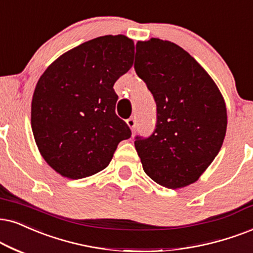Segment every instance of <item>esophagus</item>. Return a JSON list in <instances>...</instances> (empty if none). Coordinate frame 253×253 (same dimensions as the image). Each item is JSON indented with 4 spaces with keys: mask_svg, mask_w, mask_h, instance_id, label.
Instances as JSON below:
<instances>
[{
    "mask_svg": "<svg viewBox=\"0 0 253 253\" xmlns=\"http://www.w3.org/2000/svg\"><path fill=\"white\" fill-rule=\"evenodd\" d=\"M127 125H128V126L130 127V129L133 130H135V128H136V119L135 118H129V119H127Z\"/></svg>",
    "mask_w": 253,
    "mask_h": 253,
    "instance_id": "esophagus-1",
    "label": "esophagus"
}]
</instances>
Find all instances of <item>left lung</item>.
I'll return each mask as SVG.
<instances>
[{"label":"left lung","instance_id":"left-lung-1","mask_svg":"<svg viewBox=\"0 0 253 253\" xmlns=\"http://www.w3.org/2000/svg\"><path fill=\"white\" fill-rule=\"evenodd\" d=\"M134 69L156 103L149 136H135L143 170L176 189L198 180L223 145L226 108L218 87L181 46L152 38L137 42Z\"/></svg>","mask_w":253,"mask_h":253}]
</instances>
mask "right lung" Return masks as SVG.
I'll use <instances>...</instances> for the list:
<instances>
[{"label":"right lung","instance_id":"add662e5","mask_svg":"<svg viewBox=\"0 0 253 253\" xmlns=\"http://www.w3.org/2000/svg\"><path fill=\"white\" fill-rule=\"evenodd\" d=\"M134 43L101 36L68 51L35 88L31 127L42 156L63 176L78 180L103 170L118 143L132 135L116 113L113 85L132 68Z\"/></svg>","mask_w":253,"mask_h":253}]
</instances>
